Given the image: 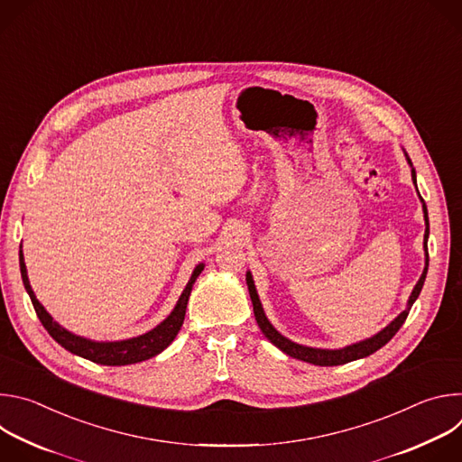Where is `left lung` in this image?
<instances>
[{
	"instance_id": "left-lung-1",
	"label": "left lung",
	"mask_w": 462,
	"mask_h": 462,
	"mask_svg": "<svg viewBox=\"0 0 462 462\" xmlns=\"http://www.w3.org/2000/svg\"><path fill=\"white\" fill-rule=\"evenodd\" d=\"M406 159L411 166V179L413 182L417 184V173H415V168L406 153ZM422 201V210H424V221H426V234H424V250H426V267H424V273L420 276V280L417 282L411 296H410V301H408V307L406 310H402L397 318H394L385 328H382L380 333H376L374 337L367 338V340H362L358 344H353V346H347L344 349H314V347H305V346H300V344H294L292 340L285 338L283 335H280L276 328L273 327V323L269 321V318L265 316V310H263L261 307V301H259V296H257V291L254 287V280H252V274L246 273V285H248V292H250V300H252V305H254V316H255V321L261 328V333L265 335V338L269 342H273L278 349H282L285 355L296 358V360H301V362H309V364H314V365H342V364H347V362H353V360H358V358H364V356H369L373 355L374 351H378L380 347H383L394 335H397L399 328L402 327V323L406 321L408 314H410V309L411 305L415 303V300L419 298L420 291H422V285H424V280H426V274H428V236H430V221H428V208L424 205V199Z\"/></svg>"
}]
</instances>
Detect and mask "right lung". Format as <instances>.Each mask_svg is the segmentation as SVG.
I'll return each instance as SVG.
<instances>
[{"label":"right lung","mask_w":462,"mask_h":462,"mask_svg":"<svg viewBox=\"0 0 462 462\" xmlns=\"http://www.w3.org/2000/svg\"><path fill=\"white\" fill-rule=\"evenodd\" d=\"M205 265L199 263L191 273V278L188 282V285L184 287L175 309L170 312V316L161 321L155 328L148 331L146 335H141L137 338H129V340H120V342H95V340H88L84 337H77L73 333H69L68 328H63L61 325H58L52 316L45 310V307L36 300L29 278H27V267L23 261V254L20 250V271H22V280L25 285V291L29 292V298L32 301V307L42 321V325L47 328V333L63 347L68 349L73 355H79L82 358H88L95 364H102V365H127V364H137L148 358L157 356L159 353H162L177 337V333L180 331L182 321H184V314H186V305H188V298L191 292V287L195 283V280L199 278V274L203 273Z\"/></svg>","instance_id":"add662e5"}]
</instances>
